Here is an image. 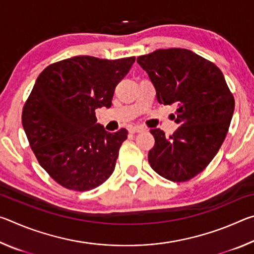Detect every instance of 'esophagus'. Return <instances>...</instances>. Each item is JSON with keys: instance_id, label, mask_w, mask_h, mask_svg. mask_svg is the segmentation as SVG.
<instances>
[{"instance_id": "34e87169", "label": "esophagus", "mask_w": 254, "mask_h": 254, "mask_svg": "<svg viewBox=\"0 0 254 254\" xmlns=\"http://www.w3.org/2000/svg\"><path fill=\"white\" fill-rule=\"evenodd\" d=\"M143 131H144V128L141 127H128V132L130 133H141Z\"/></svg>"}]
</instances>
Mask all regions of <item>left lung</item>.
Instances as JSON below:
<instances>
[{"label":"left lung","instance_id":"8db88e82","mask_svg":"<svg viewBox=\"0 0 254 254\" xmlns=\"http://www.w3.org/2000/svg\"><path fill=\"white\" fill-rule=\"evenodd\" d=\"M163 105H177V131L167 137L150 130L154 145L148 153L151 168L171 182H186L201 173L216 156L229 131L234 97L220 68L192 51L158 49L137 57Z\"/></svg>","mask_w":254,"mask_h":254}]
</instances>
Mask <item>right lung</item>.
Masks as SVG:
<instances>
[{"label":"right lung","mask_w":254,"mask_h":254,"mask_svg":"<svg viewBox=\"0 0 254 254\" xmlns=\"http://www.w3.org/2000/svg\"><path fill=\"white\" fill-rule=\"evenodd\" d=\"M134 60L76 56L51 64L37 78L22 126L40 166L63 187L91 190L113 174L127 131L107 132L95 110L111 107Z\"/></svg>","instance_id":"add662e5"}]
</instances>
